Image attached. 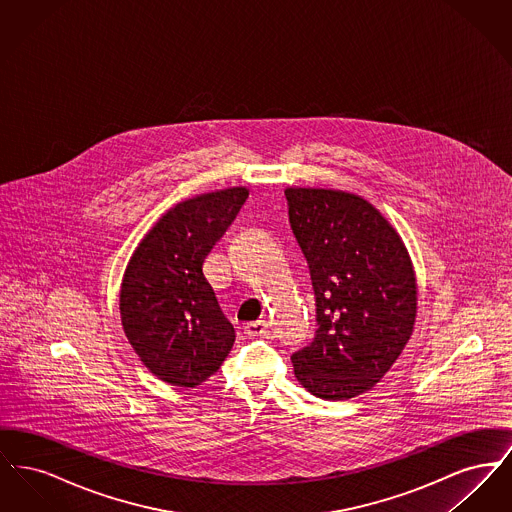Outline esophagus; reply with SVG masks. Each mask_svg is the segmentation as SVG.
Instances as JSON below:
<instances>
[{
  "label": "esophagus",
  "instance_id": "obj_1",
  "mask_svg": "<svg viewBox=\"0 0 512 512\" xmlns=\"http://www.w3.org/2000/svg\"><path fill=\"white\" fill-rule=\"evenodd\" d=\"M245 336L249 338H257V336H265L268 332L267 320H253L247 322L244 326Z\"/></svg>",
  "mask_w": 512,
  "mask_h": 512
}]
</instances>
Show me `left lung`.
<instances>
[{"label": "left lung", "instance_id": "left-lung-1", "mask_svg": "<svg viewBox=\"0 0 512 512\" xmlns=\"http://www.w3.org/2000/svg\"><path fill=\"white\" fill-rule=\"evenodd\" d=\"M286 199L317 305L315 338L292 355L295 378L320 399H351L382 380L413 334V263L363 197L288 188Z\"/></svg>", "mask_w": 512, "mask_h": 512}]
</instances>
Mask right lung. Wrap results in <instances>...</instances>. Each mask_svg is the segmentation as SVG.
I'll list each match as a JSON object with an SVG mask.
<instances>
[{"label": "right lung", "mask_w": 512, "mask_h": 512, "mask_svg": "<svg viewBox=\"0 0 512 512\" xmlns=\"http://www.w3.org/2000/svg\"><path fill=\"white\" fill-rule=\"evenodd\" d=\"M249 192L228 188L172 207L134 251L121 286L124 334L163 382L195 388L219 370L236 332L203 274L205 257Z\"/></svg>", "instance_id": "obj_1"}]
</instances>
